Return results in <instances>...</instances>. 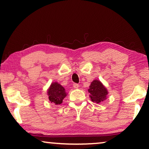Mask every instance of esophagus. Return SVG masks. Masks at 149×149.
I'll return each mask as SVG.
<instances>
[{
  "mask_svg": "<svg viewBox=\"0 0 149 149\" xmlns=\"http://www.w3.org/2000/svg\"><path fill=\"white\" fill-rule=\"evenodd\" d=\"M74 88H75V89H77L79 88V85L77 84H74Z\"/></svg>",
  "mask_w": 149,
  "mask_h": 149,
  "instance_id": "obj_1",
  "label": "esophagus"
}]
</instances>
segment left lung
<instances>
[{
    "mask_svg": "<svg viewBox=\"0 0 149 149\" xmlns=\"http://www.w3.org/2000/svg\"><path fill=\"white\" fill-rule=\"evenodd\" d=\"M88 91L90 93L89 96L92 101L97 104L105 100L109 94L107 88L98 79H95L92 81Z\"/></svg>",
    "mask_w": 149,
    "mask_h": 149,
    "instance_id": "1",
    "label": "left lung"
}]
</instances>
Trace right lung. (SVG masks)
<instances>
[{
    "instance_id": "1",
    "label": "right lung",
    "mask_w": 149,
    "mask_h": 149,
    "mask_svg": "<svg viewBox=\"0 0 149 149\" xmlns=\"http://www.w3.org/2000/svg\"><path fill=\"white\" fill-rule=\"evenodd\" d=\"M67 95L68 93H66L64 87L56 81L51 83L47 90V95L49 100L56 105L62 103L63 100L65 98Z\"/></svg>"
}]
</instances>
